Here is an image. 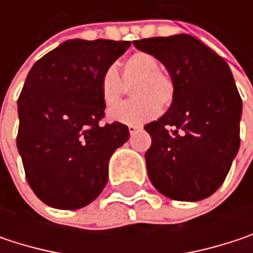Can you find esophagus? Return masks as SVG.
Returning a JSON list of instances; mask_svg holds the SVG:
<instances>
[{
	"label": "esophagus",
	"instance_id": "esophagus-1",
	"mask_svg": "<svg viewBox=\"0 0 253 253\" xmlns=\"http://www.w3.org/2000/svg\"><path fill=\"white\" fill-rule=\"evenodd\" d=\"M140 128H142L140 126H134V125H130V126H128V131H130V134H134V133H136V131H139Z\"/></svg>",
	"mask_w": 253,
	"mask_h": 253
}]
</instances>
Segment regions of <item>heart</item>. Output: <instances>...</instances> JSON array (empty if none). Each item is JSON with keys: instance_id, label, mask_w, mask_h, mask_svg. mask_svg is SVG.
<instances>
[{"instance_id": "obj_1", "label": "heart", "mask_w": 253, "mask_h": 253, "mask_svg": "<svg viewBox=\"0 0 253 253\" xmlns=\"http://www.w3.org/2000/svg\"><path fill=\"white\" fill-rule=\"evenodd\" d=\"M123 80L126 84L135 83L132 86L135 99L110 110L108 119L111 122L134 126L143 125L152 120L160 108H167L174 98L173 80L160 72L158 60L148 52H134L127 58L123 64ZM124 84L116 66L104 70L99 79V90L107 108H112L120 102Z\"/></svg>"}]
</instances>
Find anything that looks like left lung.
<instances>
[{"label": "left lung", "mask_w": 253, "mask_h": 253, "mask_svg": "<svg viewBox=\"0 0 253 253\" xmlns=\"http://www.w3.org/2000/svg\"><path fill=\"white\" fill-rule=\"evenodd\" d=\"M133 45L161 61L174 84L170 110L145 126L152 137L148 177L170 199L202 201L223 184L240 146L242 99L231 70L186 33Z\"/></svg>", "instance_id": "left-lung-1"}]
</instances>
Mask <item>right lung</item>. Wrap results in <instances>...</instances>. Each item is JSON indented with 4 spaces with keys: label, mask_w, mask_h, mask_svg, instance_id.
<instances>
[{
    "label": "right lung",
    "mask_w": 253,
    "mask_h": 253,
    "mask_svg": "<svg viewBox=\"0 0 253 253\" xmlns=\"http://www.w3.org/2000/svg\"><path fill=\"white\" fill-rule=\"evenodd\" d=\"M128 41L70 39L43 55L17 101V149L35 195L57 210L95 201L108 181V163L128 139L122 123L101 126L99 79Z\"/></svg>",
    "instance_id": "1"
}]
</instances>
